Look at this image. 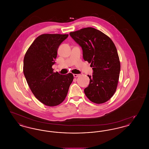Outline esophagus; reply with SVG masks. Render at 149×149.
<instances>
[{
  "instance_id": "1",
  "label": "esophagus",
  "mask_w": 149,
  "mask_h": 149,
  "mask_svg": "<svg viewBox=\"0 0 149 149\" xmlns=\"http://www.w3.org/2000/svg\"><path fill=\"white\" fill-rule=\"evenodd\" d=\"M73 75H74V77L77 78V77L80 76V74H73Z\"/></svg>"
}]
</instances>
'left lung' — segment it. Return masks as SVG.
Instances as JSON below:
<instances>
[{
	"label": "left lung",
	"instance_id": "obj_1",
	"mask_svg": "<svg viewBox=\"0 0 149 149\" xmlns=\"http://www.w3.org/2000/svg\"><path fill=\"white\" fill-rule=\"evenodd\" d=\"M81 47L85 61L91 63L93 75H88L89 84L84 89L93 103H103L113 95L120 72V59L112 40L97 29L87 27L70 33Z\"/></svg>",
	"mask_w": 149,
	"mask_h": 149
}]
</instances>
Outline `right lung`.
<instances>
[{
  "instance_id": "obj_1",
  "label": "right lung",
  "mask_w": 149,
  "mask_h": 149,
  "mask_svg": "<svg viewBox=\"0 0 149 149\" xmlns=\"http://www.w3.org/2000/svg\"><path fill=\"white\" fill-rule=\"evenodd\" d=\"M68 35L39 36L27 51L23 60V73L36 98L48 106H55L65 99L74 77L54 72L57 52Z\"/></svg>"
}]
</instances>
